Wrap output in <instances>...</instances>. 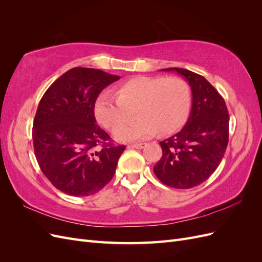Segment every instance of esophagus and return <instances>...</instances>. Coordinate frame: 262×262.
<instances>
[{"label": "esophagus", "instance_id": "obj_1", "mask_svg": "<svg viewBox=\"0 0 262 262\" xmlns=\"http://www.w3.org/2000/svg\"><path fill=\"white\" fill-rule=\"evenodd\" d=\"M146 145V143H134V144H130L128 147H132V148H143Z\"/></svg>", "mask_w": 262, "mask_h": 262}]
</instances>
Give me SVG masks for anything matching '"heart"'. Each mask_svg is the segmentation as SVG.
Masks as SVG:
<instances>
[{
    "label": "heart",
    "instance_id": "b5f03b06",
    "mask_svg": "<svg viewBox=\"0 0 262 262\" xmlns=\"http://www.w3.org/2000/svg\"><path fill=\"white\" fill-rule=\"evenodd\" d=\"M191 99V87L184 78L137 76L119 85L116 96L101 94L94 112L101 125L109 130L116 128L118 140L132 141L158 131L169 134L180 129L188 119ZM136 108L139 116L124 124Z\"/></svg>",
    "mask_w": 262,
    "mask_h": 262
}]
</instances>
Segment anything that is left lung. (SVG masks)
Here are the masks:
<instances>
[{
  "label": "left lung",
  "mask_w": 262,
  "mask_h": 262,
  "mask_svg": "<svg viewBox=\"0 0 262 262\" xmlns=\"http://www.w3.org/2000/svg\"><path fill=\"white\" fill-rule=\"evenodd\" d=\"M163 71H176L188 81L192 108L184 128L161 142L163 155L154 172L168 187L193 188L209 179L225 154L228 110L224 98L202 75L180 68Z\"/></svg>",
  "instance_id": "1"
}]
</instances>
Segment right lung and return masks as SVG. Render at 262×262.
<instances>
[{
    "label": "right lung",
    "instance_id": "right-lung-1",
    "mask_svg": "<svg viewBox=\"0 0 262 262\" xmlns=\"http://www.w3.org/2000/svg\"><path fill=\"white\" fill-rule=\"evenodd\" d=\"M119 76L73 68L54 81L39 102L33 124L37 162L60 191L95 194L114 177L124 145H116L96 123L95 102Z\"/></svg>",
    "mask_w": 262,
    "mask_h": 262
}]
</instances>
